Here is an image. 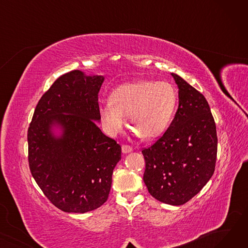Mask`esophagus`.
I'll return each mask as SVG.
<instances>
[{
  "label": "esophagus",
  "mask_w": 248,
  "mask_h": 248,
  "mask_svg": "<svg viewBox=\"0 0 248 248\" xmlns=\"http://www.w3.org/2000/svg\"><path fill=\"white\" fill-rule=\"evenodd\" d=\"M122 151H123L124 154H127V153L133 152V148L131 146H128V145H123Z\"/></svg>",
  "instance_id": "34e87169"
}]
</instances>
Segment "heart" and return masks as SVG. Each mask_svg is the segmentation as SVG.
<instances>
[{"mask_svg": "<svg viewBox=\"0 0 248 248\" xmlns=\"http://www.w3.org/2000/svg\"><path fill=\"white\" fill-rule=\"evenodd\" d=\"M110 102L99 108L103 124L112 135L120 133L128 114L133 132L142 140H154L167 128L173 115L177 93L167 81L138 80L114 89Z\"/></svg>", "mask_w": 248, "mask_h": 248, "instance_id": "1", "label": "heart"}]
</instances>
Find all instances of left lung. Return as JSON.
<instances>
[{
  "mask_svg": "<svg viewBox=\"0 0 248 248\" xmlns=\"http://www.w3.org/2000/svg\"><path fill=\"white\" fill-rule=\"evenodd\" d=\"M179 88V107L170 126L142 149L144 182L149 193L170 205H183L197 195L215 170L216 124L204 95L172 73Z\"/></svg>",
  "mask_w": 248,
  "mask_h": 248,
  "instance_id": "left-lung-1",
  "label": "left lung"
}]
</instances>
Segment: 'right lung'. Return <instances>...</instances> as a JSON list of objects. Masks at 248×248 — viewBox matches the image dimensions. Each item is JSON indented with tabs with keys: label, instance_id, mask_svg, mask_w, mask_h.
<instances>
[{
	"label": "right lung",
	"instance_id": "obj_1",
	"mask_svg": "<svg viewBox=\"0 0 248 248\" xmlns=\"http://www.w3.org/2000/svg\"><path fill=\"white\" fill-rule=\"evenodd\" d=\"M104 77L72 70L58 77L38 101L28 128V162L48 200L68 213H85L108 198L122 148L104 135L98 93ZM62 129L55 137L51 127Z\"/></svg>",
	"mask_w": 248,
	"mask_h": 248
}]
</instances>
